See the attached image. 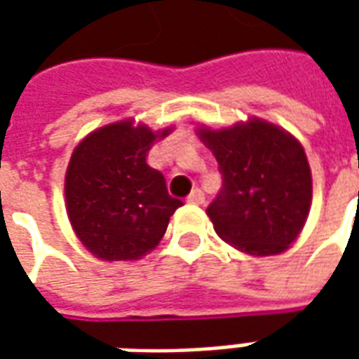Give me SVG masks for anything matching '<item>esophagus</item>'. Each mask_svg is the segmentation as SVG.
<instances>
[{
  "label": "esophagus",
  "instance_id": "obj_1",
  "mask_svg": "<svg viewBox=\"0 0 359 359\" xmlns=\"http://www.w3.org/2000/svg\"><path fill=\"white\" fill-rule=\"evenodd\" d=\"M188 203H196V205H200V203L205 202V196H203V192L200 190V188H194L190 194H188Z\"/></svg>",
  "mask_w": 359,
  "mask_h": 359
}]
</instances>
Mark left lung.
<instances>
[{"label": "left lung", "instance_id": "left-lung-1", "mask_svg": "<svg viewBox=\"0 0 359 359\" xmlns=\"http://www.w3.org/2000/svg\"><path fill=\"white\" fill-rule=\"evenodd\" d=\"M200 138L223 179L208 208L215 233L250 256L285 252L300 234L311 203V171L300 142L254 118L225 130L200 128Z\"/></svg>", "mask_w": 359, "mask_h": 359}]
</instances>
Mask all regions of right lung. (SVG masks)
Listing matches in <instances>:
<instances>
[{
    "label": "right lung",
    "mask_w": 359,
    "mask_h": 359,
    "mask_svg": "<svg viewBox=\"0 0 359 359\" xmlns=\"http://www.w3.org/2000/svg\"><path fill=\"white\" fill-rule=\"evenodd\" d=\"M171 128L121 121L95 130L76 146L65 177L67 213L74 233L105 262L138 259L163 238L180 200L165 177L146 163L149 148Z\"/></svg>",
    "instance_id": "1"
}]
</instances>
